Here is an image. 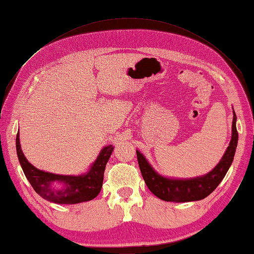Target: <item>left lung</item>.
Listing matches in <instances>:
<instances>
[{
	"instance_id": "1",
	"label": "left lung",
	"mask_w": 254,
	"mask_h": 254,
	"mask_svg": "<svg viewBox=\"0 0 254 254\" xmlns=\"http://www.w3.org/2000/svg\"><path fill=\"white\" fill-rule=\"evenodd\" d=\"M232 140L225 154L215 168L203 177L190 180H172L156 174L142 154L137 151L138 164L146 187L158 198L165 201L187 202L200 200L210 195L223 180L233 163L236 152L238 132L236 129V114L234 112L232 125Z\"/></svg>"
}]
</instances>
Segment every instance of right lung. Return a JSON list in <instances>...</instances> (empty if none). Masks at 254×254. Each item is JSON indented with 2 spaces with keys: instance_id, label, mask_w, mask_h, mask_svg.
I'll use <instances>...</instances> for the list:
<instances>
[{
  "instance_id": "add662e5",
  "label": "right lung",
  "mask_w": 254,
  "mask_h": 254,
  "mask_svg": "<svg viewBox=\"0 0 254 254\" xmlns=\"http://www.w3.org/2000/svg\"><path fill=\"white\" fill-rule=\"evenodd\" d=\"M16 150L24 176L36 193L48 201L71 205L94 199L100 193L104 169L113 152V146L109 145L102 148L90 170L86 175L78 177L60 176L36 169L23 155L19 143V132L16 137ZM53 182H61L64 184L63 189H54L51 187Z\"/></svg>"
}]
</instances>
